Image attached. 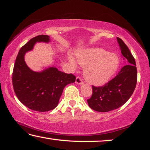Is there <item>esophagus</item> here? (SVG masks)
Segmentation results:
<instances>
[{"mask_svg":"<svg viewBox=\"0 0 150 150\" xmlns=\"http://www.w3.org/2000/svg\"><path fill=\"white\" fill-rule=\"evenodd\" d=\"M76 83L78 84L82 85L83 84V82L82 81L81 78H80V77H77L76 78Z\"/></svg>","mask_w":150,"mask_h":150,"instance_id":"34e87169","label":"esophagus"}]
</instances>
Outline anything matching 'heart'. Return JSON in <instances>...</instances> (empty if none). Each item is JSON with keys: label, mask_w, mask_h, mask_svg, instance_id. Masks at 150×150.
Returning <instances> with one entry per match:
<instances>
[{"label": "heart", "mask_w": 150, "mask_h": 150, "mask_svg": "<svg viewBox=\"0 0 150 150\" xmlns=\"http://www.w3.org/2000/svg\"><path fill=\"white\" fill-rule=\"evenodd\" d=\"M78 63L84 67V76L88 82L101 85L112 78L119 66V58L117 54L108 53L101 48H89L76 52ZM73 66L74 59L70 57Z\"/></svg>", "instance_id": "1"}]
</instances>
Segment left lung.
<instances>
[{"instance_id":"8db88e82","label":"left lung","mask_w":150,"mask_h":150,"mask_svg":"<svg viewBox=\"0 0 150 150\" xmlns=\"http://www.w3.org/2000/svg\"><path fill=\"white\" fill-rule=\"evenodd\" d=\"M117 39L127 65L105 86H93V94L87 102L92 109L98 112L110 111L121 107L129 99L136 86L137 72L134 57L123 40Z\"/></svg>"}]
</instances>
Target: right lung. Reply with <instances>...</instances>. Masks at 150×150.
I'll return each mask as SVG.
<instances>
[{"instance_id":"add662e5","label":"right lung","mask_w":150,"mask_h":150,"mask_svg":"<svg viewBox=\"0 0 150 150\" xmlns=\"http://www.w3.org/2000/svg\"><path fill=\"white\" fill-rule=\"evenodd\" d=\"M50 41V37L45 35L30 40L18 53L13 72V88L18 99L29 109L39 112L55 109L64 87L76 80V76L72 74L62 72L56 67L35 72L25 63V54L33 49L36 43H48Z\"/></svg>"}]
</instances>
